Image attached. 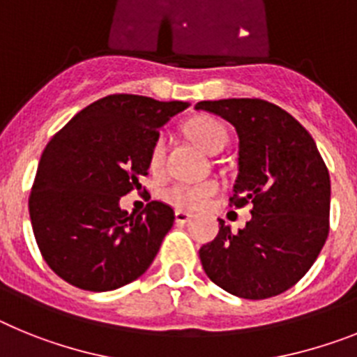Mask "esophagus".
Returning <instances> with one entry per match:
<instances>
[{
  "label": "esophagus",
  "instance_id": "esophagus-1",
  "mask_svg": "<svg viewBox=\"0 0 357 357\" xmlns=\"http://www.w3.org/2000/svg\"><path fill=\"white\" fill-rule=\"evenodd\" d=\"M174 217H176V222H179V225H185V222H187L192 215L188 212H183V210H176Z\"/></svg>",
  "mask_w": 357,
  "mask_h": 357
}]
</instances>
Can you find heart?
Wrapping results in <instances>:
<instances>
[{
    "label": "heart",
    "instance_id": "1",
    "mask_svg": "<svg viewBox=\"0 0 357 357\" xmlns=\"http://www.w3.org/2000/svg\"><path fill=\"white\" fill-rule=\"evenodd\" d=\"M187 135L196 142L199 147H203L206 153H219L228 142V131L219 120L212 116H197L187 123ZM165 158V138L158 136L151 147L149 154V165L151 169L158 170ZM219 190V185L215 181H201V183H183L176 181L167 185L161 190V197L170 203L176 208L197 210L208 203L210 197H213Z\"/></svg>",
    "mask_w": 357,
    "mask_h": 357
}]
</instances>
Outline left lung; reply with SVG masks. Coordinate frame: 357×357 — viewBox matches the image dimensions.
Returning a JSON list of instances; mask_svg holds the SVG:
<instances>
[{
	"label": "left lung",
	"mask_w": 357,
	"mask_h": 357,
	"mask_svg": "<svg viewBox=\"0 0 357 357\" xmlns=\"http://www.w3.org/2000/svg\"><path fill=\"white\" fill-rule=\"evenodd\" d=\"M238 135V176L230 206L252 203V219L234 234L221 222L199 250L215 286L248 300L293 287L311 269L328 235L331 178L307 129L287 111L260 98L197 102Z\"/></svg>",
	"instance_id": "left-lung-1"
}]
</instances>
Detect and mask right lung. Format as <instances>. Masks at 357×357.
I'll list each match as a JSON object with an SVG mask.
<instances>
[{
    "label": "right lung",
    "mask_w": 357,
    "mask_h": 357,
    "mask_svg": "<svg viewBox=\"0 0 357 357\" xmlns=\"http://www.w3.org/2000/svg\"><path fill=\"white\" fill-rule=\"evenodd\" d=\"M188 107L142 95H107L52 136L29 197L43 259L84 291H113L142 277L174 225V210L151 201L144 212L120 208L140 188L160 127Z\"/></svg>",
    "instance_id": "obj_1"
}]
</instances>
